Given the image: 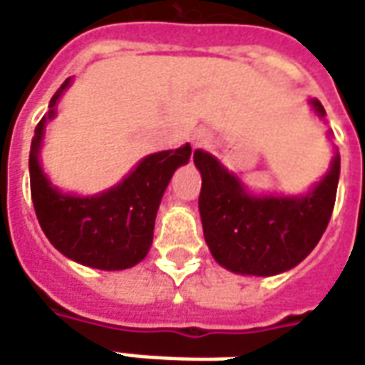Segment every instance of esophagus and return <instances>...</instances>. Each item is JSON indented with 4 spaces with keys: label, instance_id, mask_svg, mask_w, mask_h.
Returning <instances> with one entry per match:
<instances>
[{
    "label": "esophagus",
    "instance_id": "esophagus-1",
    "mask_svg": "<svg viewBox=\"0 0 365 365\" xmlns=\"http://www.w3.org/2000/svg\"><path fill=\"white\" fill-rule=\"evenodd\" d=\"M192 145L195 147L206 145V133H204V131H195V133H192Z\"/></svg>",
    "mask_w": 365,
    "mask_h": 365
}]
</instances>
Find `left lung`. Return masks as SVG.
<instances>
[{"label": "left lung", "mask_w": 365, "mask_h": 365, "mask_svg": "<svg viewBox=\"0 0 365 365\" xmlns=\"http://www.w3.org/2000/svg\"><path fill=\"white\" fill-rule=\"evenodd\" d=\"M314 112L324 118L319 100ZM202 177L198 210L204 240L222 267L242 275H277L293 269L319 244L336 202L340 155L319 185L302 196L250 195L216 157L196 149Z\"/></svg>", "instance_id": "1"}]
</instances>
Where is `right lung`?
<instances>
[{
  "label": "right lung",
  "instance_id": "add662e5",
  "mask_svg": "<svg viewBox=\"0 0 365 365\" xmlns=\"http://www.w3.org/2000/svg\"><path fill=\"white\" fill-rule=\"evenodd\" d=\"M68 86L71 78L54 92L48 113L37 123L31 143V198L35 214L48 242L68 259L94 269H128L143 259L153 244L163 192L173 173L187 165L192 149L187 143L175 151L147 155L118 187L102 195H64L41 169L38 151L46 120L54 118L56 102Z\"/></svg>",
  "mask_w": 365,
  "mask_h": 365
}]
</instances>
